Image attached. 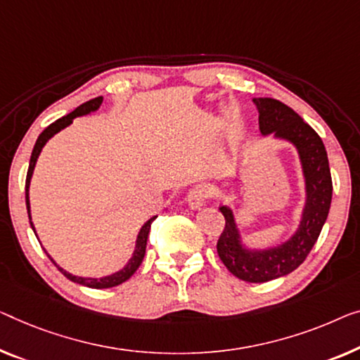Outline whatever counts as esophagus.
Segmentation results:
<instances>
[{
  "label": "esophagus",
  "instance_id": "obj_1",
  "mask_svg": "<svg viewBox=\"0 0 360 360\" xmlns=\"http://www.w3.org/2000/svg\"><path fill=\"white\" fill-rule=\"evenodd\" d=\"M210 197V191L207 189L205 186H195L194 189L189 191L187 194V203H189L191 208H200L203 203L207 202V198Z\"/></svg>",
  "mask_w": 360,
  "mask_h": 360
}]
</instances>
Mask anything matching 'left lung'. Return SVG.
I'll list each match as a JSON object with an SVG mask.
<instances>
[{
  "label": "left lung",
  "mask_w": 360,
  "mask_h": 360,
  "mask_svg": "<svg viewBox=\"0 0 360 360\" xmlns=\"http://www.w3.org/2000/svg\"><path fill=\"white\" fill-rule=\"evenodd\" d=\"M252 101L259 110L262 136L273 134L275 139L296 147L305 181V205L299 226L291 238L275 248L249 249L244 245L233 210L228 205L219 207L226 219L217 244L219 259L239 280L265 283L289 275L312 250L328 217L333 182L323 142L296 111L275 98Z\"/></svg>",
  "instance_id": "8db88e82"
}]
</instances>
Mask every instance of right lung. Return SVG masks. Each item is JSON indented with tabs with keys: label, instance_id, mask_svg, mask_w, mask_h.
<instances>
[{
	"label": "right lung",
	"instance_id": "right-lung-1",
	"mask_svg": "<svg viewBox=\"0 0 360 360\" xmlns=\"http://www.w3.org/2000/svg\"><path fill=\"white\" fill-rule=\"evenodd\" d=\"M103 103V96H96L94 100H89L82 103L80 106H77L76 110L72 112H69L68 116H63L60 120L53 122V124L48 126L45 131H43L39 139H37L35 142V147L32 150V157H30V163H29V171H27V179H25V203H27V213H29V219H30V226L34 229V233L37 236V231L34 228V223H32V217H30V200H29V187H30V179H32V174H34V168H35V163H37V158H39V155L41 152V148L45 147V143L50 141V139L58 134L60 131H63L64 127H68L71 124L74 117L77 116H85V115H90V112H94L100 108V105ZM157 217H152L148 219V221L143 224L141 228V231L137 234V240H136V249H134V254L131 259H129L127 264L124 265V268H121L120 271L112 273V275L108 276H103V278H84V276H76V275H71V273H68L66 270H63V268L56 264L55 260L51 259L50 255H48V259H50L53 264L58 266V270H60L64 276L68 278V280H71L77 284H82V286H87V288H94V289H105V288H112V286H117V284L127 281L129 278H131L134 273L139 266H141L142 260H143V255H146V248H147V239H148V233H150V224H152L153 219Z\"/></svg>",
	"mask_w": 360,
	"mask_h": 360
}]
</instances>
